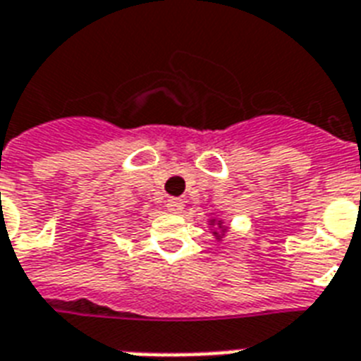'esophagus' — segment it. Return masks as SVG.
Masks as SVG:
<instances>
[{
	"label": "esophagus",
	"instance_id": "esophagus-1",
	"mask_svg": "<svg viewBox=\"0 0 361 361\" xmlns=\"http://www.w3.org/2000/svg\"><path fill=\"white\" fill-rule=\"evenodd\" d=\"M183 206H185V202H183L181 198H169V204H166V208H169L172 214H181V212H183Z\"/></svg>",
	"mask_w": 361,
	"mask_h": 361
}]
</instances>
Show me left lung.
I'll return each mask as SVG.
<instances>
[{
  "label": "left lung",
  "mask_w": 361,
  "mask_h": 361,
  "mask_svg": "<svg viewBox=\"0 0 361 361\" xmlns=\"http://www.w3.org/2000/svg\"><path fill=\"white\" fill-rule=\"evenodd\" d=\"M209 225H212V231H214L215 240H221L225 236V232L228 231V226L223 223V219H209Z\"/></svg>",
  "instance_id": "left-lung-1"
}]
</instances>
